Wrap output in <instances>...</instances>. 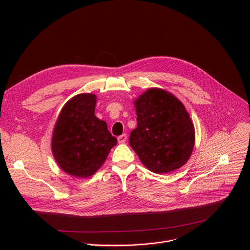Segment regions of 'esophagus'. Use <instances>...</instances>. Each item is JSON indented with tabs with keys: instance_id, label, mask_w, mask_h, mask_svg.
I'll return each instance as SVG.
<instances>
[{
	"instance_id": "1",
	"label": "esophagus",
	"mask_w": 250,
	"mask_h": 250,
	"mask_svg": "<svg viewBox=\"0 0 250 250\" xmlns=\"http://www.w3.org/2000/svg\"><path fill=\"white\" fill-rule=\"evenodd\" d=\"M118 141L119 144H125V142L126 141V134H122L118 137Z\"/></svg>"
}]
</instances>
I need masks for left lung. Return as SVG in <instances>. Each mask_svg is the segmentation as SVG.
Wrapping results in <instances>:
<instances>
[{"mask_svg": "<svg viewBox=\"0 0 250 250\" xmlns=\"http://www.w3.org/2000/svg\"><path fill=\"white\" fill-rule=\"evenodd\" d=\"M133 105L137 126L130 132L129 145L141 163L157 174L181 168L195 146V127L183 103L161 88L139 95Z\"/></svg>", "mask_w": 250, "mask_h": 250, "instance_id": "obj_1", "label": "left lung"}]
</instances>
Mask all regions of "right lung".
Instances as JSON below:
<instances>
[{
    "instance_id": "1",
    "label": "right lung",
    "mask_w": 250,
    "mask_h": 250,
    "mask_svg": "<svg viewBox=\"0 0 250 250\" xmlns=\"http://www.w3.org/2000/svg\"><path fill=\"white\" fill-rule=\"evenodd\" d=\"M97 96L82 93L61 109L53 127L51 151L59 168L77 178L94 175L118 140L104 121L95 116Z\"/></svg>"
}]
</instances>
